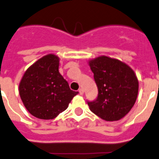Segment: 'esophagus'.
I'll list each match as a JSON object with an SVG mask.
<instances>
[{
  "label": "esophagus",
  "instance_id": "34e87169",
  "mask_svg": "<svg viewBox=\"0 0 159 159\" xmlns=\"http://www.w3.org/2000/svg\"><path fill=\"white\" fill-rule=\"evenodd\" d=\"M78 92H79V93L81 95H83V93H84V90L82 89H80L79 90H78Z\"/></svg>",
  "mask_w": 159,
  "mask_h": 159
}]
</instances>
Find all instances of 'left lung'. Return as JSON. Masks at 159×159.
<instances>
[{"label":"left lung","instance_id":"left-lung-1","mask_svg":"<svg viewBox=\"0 0 159 159\" xmlns=\"http://www.w3.org/2000/svg\"><path fill=\"white\" fill-rule=\"evenodd\" d=\"M98 93L87 101L89 110L106 121H118L129 113L137 99L139 81L133 70L106 56L89 61Z\"/></svg>","mask_w":159,"mask_h":159}]
</instances>
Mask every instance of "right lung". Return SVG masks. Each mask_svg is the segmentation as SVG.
<instances>
[{"label": "right lung", "mask_w": 159, "mask_h": 159, "mask_svg": "<svg viewBox=\"0 0 159 159\" xmlns=\"http://www.w3.org/2000/svg\"><path fill=\"white\" fill-rule=\"evenodd\" d=\"M59 58L53 54L41 57L25 73L19 85L23 104L33 116L53 119L67 109L78 92L71 90L58 71Z\"/></svg>", "instance_id": "right-lung-1"}]
</instances>
